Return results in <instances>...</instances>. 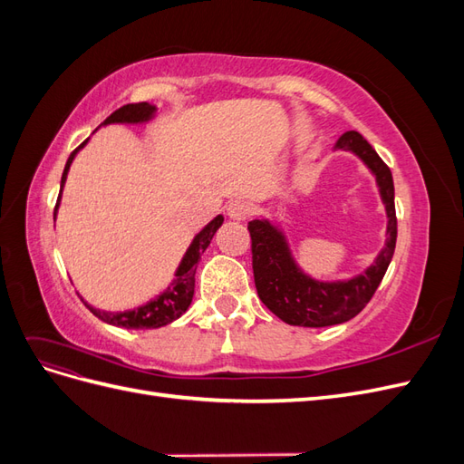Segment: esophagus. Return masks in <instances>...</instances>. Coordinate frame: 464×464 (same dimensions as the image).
I'll return each instance as SVG.
<instances>
[{"mask_svg": "<svg viewBox=\"0 0 464 464\" xmlns=\"http://www.w3.org/2000/svg\"><path fill=\"white\" fill-rule=\"evenodd\" d=\"M228 210V217L234 218V220H246L247 217H251V213H254V207H251V203L244 201V199H234L228 203L227 207Z\"/></svg>", "mask_w": 464, "mask_h": 464, "instance_id": "34e87169", "label": "esophagus"}]
</instances>
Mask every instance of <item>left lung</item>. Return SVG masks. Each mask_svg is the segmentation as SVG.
<instances>
[{"label": "left lung", "mask_w": 464, "mask_h": 464, "mask_svg": "<svg viewBox=\"0 0 464 464\" xmlns=\"http://www.w3.org/2000/svg\"><path fill=\"white\" fill-rule=\"evenodd\" d=\"M336 149L353 150L370 166L382 189L387 208V244L370 269L346 283H317L305 276L290 257L285 236L271 222L251 220V265H254L256 288L261 302L296 327H329L356 317L368 305L382 283L397 246L395 186L389 166L379 159L375 149L358 131H346Z\"/></svg>", "instance_id": "1"}]
</instances>
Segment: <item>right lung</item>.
Listing matches in <instances>:
<instances>
[{
    "mask_svg": "<svg viewBox=\"0 0 464 464\" xmlns=\"http://www.w3.org/2000/svg\"><path fill=\"white\" fill-rule=\"evenodd\" d=\"M152 114H154V106H150L149 102L125 104V106L118 108L116 111H111V114L104 120L102 125H106V123H139V121L149 120ZM85 143L87 141H82L72 154H69L67 164L63 168V176H62V188L65 184L69 166H72L77 150L81 147H85ZM60 198H62V191H60ZM60 198H58V203H55V208H53V218H55V210H58V205H60ZM222 220L224 218L218 215L215 220H210L198 236H195V240L191 242L189 249L186 251L184 259H181V263L178 266L174 285L168 286V290L164 294H160L157 300H152V302H149L141 307H137V310L121 312V314L96 310V307H92L89 304H85V305L89 307L91 314L96 315L98 319L110 323V325L125 327V329H159V327L168 325V323L176 321L181 314H186V310L193 300L195 269H198V263L203 256V251L208 247L210 240H213L215 232L220 228Z\"/></svg>",
    "mask_w": 464,
    "mask_h": 464,
    "instance_id": "1",
    "label": "right lung"
}]
</instances>
